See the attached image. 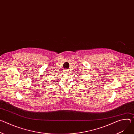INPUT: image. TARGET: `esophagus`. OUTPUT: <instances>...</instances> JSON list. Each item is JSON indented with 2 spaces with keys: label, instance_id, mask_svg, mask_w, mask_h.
Returning a JSON list of instances; mask_svg holds the SVG:
<instances>
[{
  "label": "esophagus",
  "instance_id": "34e87169",
  "mask_svg": "<svg viewBox=\"0 0 134 134\" xmlns=\"http://www.w3.org/2000/svg\"><path fill=\"white\" fill-rule=\"evenodd\" d=\"M69 70L68 69H65V72H66V73H67V72H69Z\"/></svg>",
  "mask_w": 134,
  "mask_h": 134
}]
</instances>
